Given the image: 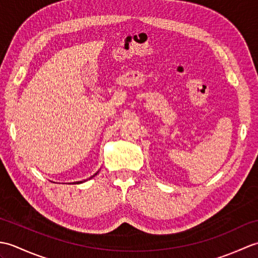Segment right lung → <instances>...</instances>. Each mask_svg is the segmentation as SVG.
<instances>
[{"label":"right lung","mask_w":258,"mask_h":258,"mask_svg":"<svg viewBox=\"0 0 258 258\" xmlns=\"http://www.w3.org/2000/svg\"><path fill=\"white\" fill-rule=\"evenodd\" d=\"M97 173H98V172H96V173H95L94 175H92V176H91V177H90L89 179H91V178H93V177H94V176H95V175H97ZM83 182H86V179H84V180H80V182H74V183H76V184H80V183H83ZM74 183H73V184H74Z\"/></svg>","instance_id":"right-lung-1"}]
</instances>
